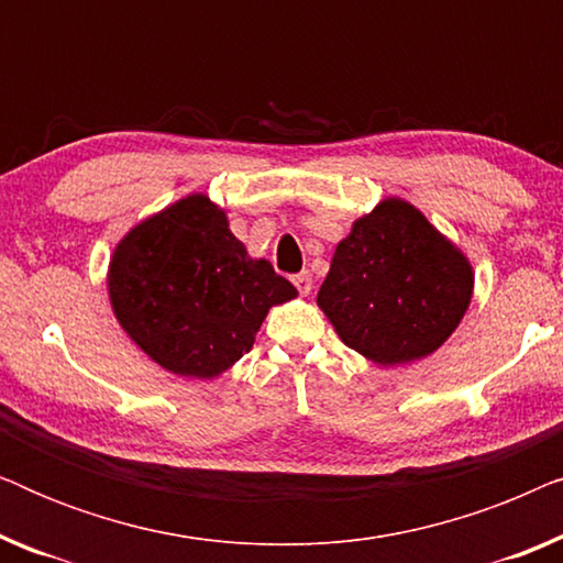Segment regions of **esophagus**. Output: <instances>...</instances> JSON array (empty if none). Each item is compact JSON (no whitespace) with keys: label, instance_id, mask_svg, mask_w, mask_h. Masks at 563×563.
Returning a JSON list of instances; mask_svg holds the SVG:
<instances>
[{"label":"esophagus","instance_id":"1","mask_svg":"<svg viewBox=\"0 0 563 563\" xmlns=\"http://www.w3.org/2000/svg\"><path fill=\"white\" fill-rule=\"evenodd\" d=\"M291 282H295V287L299 289V295L307 297V295H310V291H312V274H310V272L297 274Z\"/></svg>","mask_w":563,"mask_h":563}]
</instances>
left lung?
Listing matches in <instances>:
<instances>
[{
    "mask_svg": "<svg viewBox=\"0 0 563 563\" xmlns=\"http://www.w3.org/2000/svg\"><path fill=\"white\" fill-rule=\"evenodd\" d=\"M472 295L466 253L407 199L384 197L335 245L318 307L349 349L405 366L449 341Z\"/></svg>",
    "mask_w": 563,
    "mask_h": 563,
    "instance_id": "left-lung-1",
    "label": "left lung"
}]
</instances>
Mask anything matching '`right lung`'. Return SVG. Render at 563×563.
I'll list each match as a JSON object with an SVG mask.
<instances>
[{"instance_id": "1", "label": "right lung", "mask_w": 563, "mask_h": 563, "mask_svg": "<svg viewBox=\"0 0 563 563\" xmlns=\"http://www.w3.org/2000/svg\"><path fill=\"white\" fill-rule=\"evenodd\" d=\"M107 295L151 361L187 379H214L253 349L268 310L297 289L266 258H251L225 210L195 191L120 238Z\"/></svg>"}]
</instances>
